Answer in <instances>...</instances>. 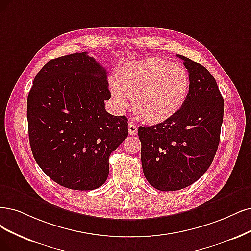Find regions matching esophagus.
I'll return each mask as SVG.
<instances>
[{
	"label": "esophagus",
	"mask_w": 251,
	"mask_h": 251,
	"mask_svg": "<svg viewBox=\"0 0 251 251\" xmlns=\"http://www.w3.org/2000/svg\"><path fill=\"white\" fill-rule=\"evenodd\" d=\"M128 131L130 135H135L137 132V127L133 122H129L128 124Z\"/></svg>",
	"instance_id": "esophagus-1"
}]
</instances>
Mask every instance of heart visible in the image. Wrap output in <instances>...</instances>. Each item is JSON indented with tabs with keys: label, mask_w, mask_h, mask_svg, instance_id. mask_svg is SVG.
<instances>
[{
	"label": "heart",
	"mask_w": 251,
	"mask_h": 251,
	"mask_svg": "<svg viewBox=\"0 0 251 251\" xmlns=\"http://www.w3.org/2000/svg\"><path fill=\"white\" fill-rule=\"evenodd\" d=\"M119 86L111 85L116 104L125 108L134 98V109L149 123H161L174 117L184 104L189 87L184 68L160 58L128 64L121 71Z\"/></svg>",
	"instance_id": "1"
}]
</instances>
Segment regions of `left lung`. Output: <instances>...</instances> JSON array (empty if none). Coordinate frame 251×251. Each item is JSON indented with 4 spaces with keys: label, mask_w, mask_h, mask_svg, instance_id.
I'll return each instance as SVG.
<instances>
[{
    "label": "left lung",
    "mask_w": 251,
    "mask_h": 251,
    "mask_svg": "<svg viewBox=\"0 0 251 251\" xmlns=\"http://www.w3.org/2000/svg\"><path fill=\"white\" fill-rule=\"evenodd\" d=\"M188 70L189 91L174 117L138 127L144 175L152 186L175 191L198 181L211 165L220 140L224 97L202 65L177 54Z\"/></svg>",
    "instance_id": "1"
}]
</instances>
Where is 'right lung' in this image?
<instances>
[{
  "label": "right lung",
  "mask_w": 251,
  "mask_h": 251,
  "mask_svg": "<svg viewBox=\"0 0 251 251\" xmlns=\"http://www.w3.org/2000/svg\"><path fill=\"white\" fill-rule=\"evenodd\" d=\"M106 74L88 52H75L50 60L34 78L26 108L30 146L40 169L61 186H102L110 153L128 135V119L105 109Z\"/></svg>",
  "instance_id": "right-lung-1"
}]
</instances>
